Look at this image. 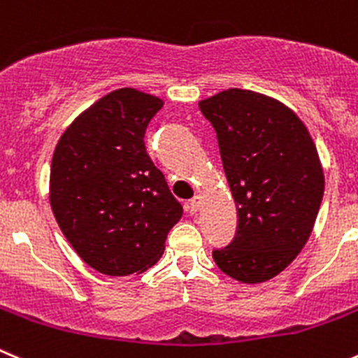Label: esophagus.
I'll return each instance as SVG.
<instances>
[{
  "instance_id": "esophagus-1",
  "label": "esophagus",
  "mask_w": 358,
  "mask_h": 358,
  "mask_svg": "<svg viewBox=\"0 0 358 358\" xmlns=\"http://www.w3.org/2000/svg\"><path fill=\"white\" fill-rule=\"evenodd\" d=\"M200 203H202V196L200 195H195L192 200H189V210H192V214L200 209Z\"/></svg>"
}]
</instances>
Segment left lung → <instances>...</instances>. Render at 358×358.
<instances>
[{
    "label": "left lung",
    "mask_w": 358,
    "mask_h": 358,
    "mask_svg": "<svg viewBox=\"0 0 358 358\" xmlns=\"http://www.w3.org/2000/svg\"><path fill=\"white\" fill-rule=\"evenodd\" d=\"M199 107L216 130L239 216L234 241L213 258L241 283H265L297 258L315 227L325 189L316 145L292 108L255 91L232 87Z\"/></svg>",
    "instance_id": "obj_1"
}]
</instances>
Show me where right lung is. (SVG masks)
<instances>
[{"label":"right lung","mask_w":358,"mask_h":358,"mask_svg":"<svg viewBox=\"0 0 358 358\" xmlns=\"http://www.w3.org/2000/svg\"><path fill=\"white\" fill-rule=\"evenodd\" d=\"M163 100L121 87L94 101L54 149L49 199L68 243L105 275L141 274L159 260L181 220L144 135Z\"/></svg>","instance_id":"add662e5"}]
</instances>
